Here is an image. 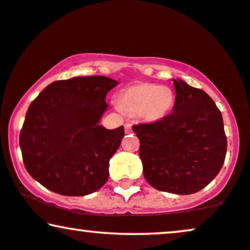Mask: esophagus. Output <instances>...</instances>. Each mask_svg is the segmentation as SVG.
Returning <instances> with one entry per match:
<instances>
[{
    "label": "esophagus",
    "mask_w": 250,
    "mask_h": 250,
    "mask_svg": "<svg viewBox=\"0 0 250 250\" xmlns=\"http://www.w3.org/2000/svg\"><path fill=\"white\" fill-rule=\"evenodd\" d=\"M125 130L127 134H129V132H131V125L130 123H125Z\"/></svg>",
    "instance_id": "obj_1"
}]
</instances>
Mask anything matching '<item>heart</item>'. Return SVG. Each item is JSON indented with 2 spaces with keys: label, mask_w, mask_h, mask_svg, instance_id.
<instances>
[{
  "label": "heart",
  "mask_w": 250,
  "mask_h": 250,
  "mask_svg": "<svg viewBox=\"0 0 250 250\" xmlns=\"http://www.w3.org/2000/svg\"><path fill=\"white\" fill-rule=\"evenodd\" d=\"M175 102L173 90L165 85L141 83L123 90L119 107L129 115L138 114L145 121L153 122L169 113Z\"/></svg>",
  "instance_id": "b5f03b06"
}]
</instances>
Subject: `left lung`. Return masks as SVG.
Instances as JSON below:
<instances>
[{
    "mask_svg": "<svg viewBox=\"0 0 250 250\" xmlns=\"http://www.w3.org/2000/svg\"><path fill=\"white\" fill-rule=\"evenodd\" d=\"M173 112L152 123L132 127L140 140L143 174L160 191L189 195L216 178L225 162L223 116L209 94L173 80Z\"/></svg>",
    "mask_w": 250,
    "mask_h": 250,
    "instance_id": "obj_1",
    "label": "left lung"
}]
</instances>
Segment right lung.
Wrapping results in <instances>:
<instances>
[{
	"mask_svg": "<svg viewBox=\"0 0 250 250\" xmlns=\"http://www.w3.org/2000/svg\"><path fill=\"white\" fill-rule=\"evenodd\" d=\"M118 82L104 76L56 81L28 107L20 145L28 174L49 190L84 196L108 180L109 159L125 136L99 125L106 94Z\"/></svg>",
	"mask_w": 250,
	"mask_h": 250,
	"instance_id": "add662e5",
	"label": "right lung"
}]
</instances>
